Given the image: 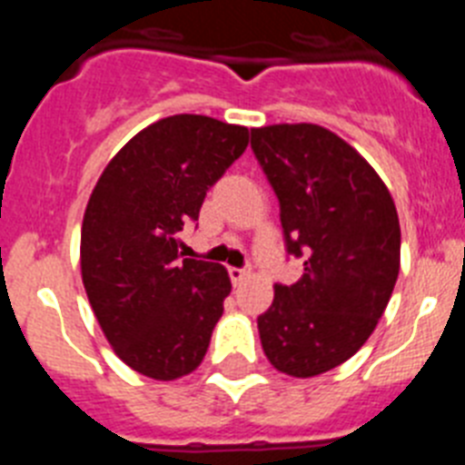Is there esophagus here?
Instances as JSON below:
<instances>
[{"instance_id":"obj_1","label":"esophagus","mask_w":465,"mask_h":465,"mask_svg":"<svg viewBox=\"0 0 465 465\" xmlns=\"http://www.w3.org/2000/svg\"><path fill=\"white\" fill-rule=\"evenodd\" d=\"M228 274H230V282H232L237 286V283H242L246 277H249V270H244V268H228Z\"/></svg>"}]
</instances>
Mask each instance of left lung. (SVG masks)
Masks as SVG:
<instances>
[{"instance_id":"1","label":"left lung","mask_w":465,"mask_h":465,"mask_svg":"<svg viewBox=\"0 0 465 465\" xmlns=\"http://www.w3.org/2000/svg\"><path fill=\"white\" fill-rule=\"evenodd\" d=\"M252 149L279 200L286 252L305 258L298 282L274 283L261 344L279 372L305 380L375 331L401 270V223L380 174L326 127H253Z\"/></svg>"}]
</instances>
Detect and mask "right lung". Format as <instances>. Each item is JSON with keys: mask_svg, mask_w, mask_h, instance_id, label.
Returning a JSON list of instances; mask_svg holds the SVG:
<instances>
[{"mask_svg": "<svg viewBox=\"0 0 465 465\" xmlns=\"http://www.w3.org/2000/svg\"><path fill=\"white\" fill-rule=\"evenodd\" d=\"M249 130L195 114L143 127L111 158L81 228V274L118 359L151 380L193 372L223 314L230 277L182 258L183 223L244 153Z\"/></svg>", "mask_w": 465, "mask_h": 465, "instance_id": "right-lung-1", "label": "right lung"}]
</instances>
